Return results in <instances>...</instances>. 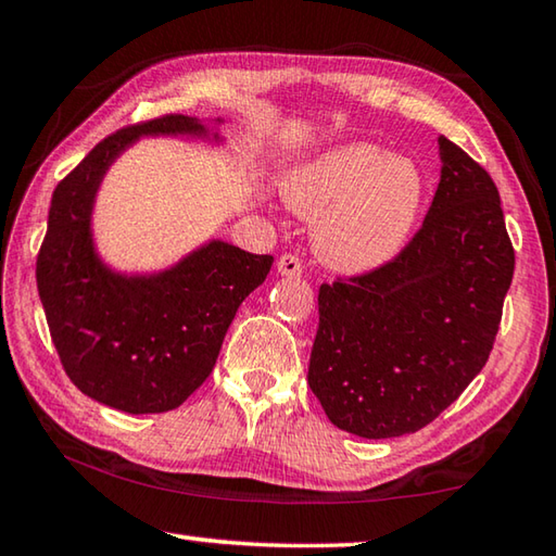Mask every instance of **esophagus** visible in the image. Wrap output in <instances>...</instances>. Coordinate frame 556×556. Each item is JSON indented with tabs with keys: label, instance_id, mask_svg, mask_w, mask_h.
Instances as JSON below:
<instances>
[{
	"label": "esophagus",
	"instance_id": "esophagus-1",
	"mask_svg": "<svg viewBox=\"0 0 556 556\" xmlns=\"http://www.w3.org/2000/svg\"><path fill=\"white\" fill-rule=\"evenodd\" d=\"M301 269H304V265L296 255H281L277 262V271L281 277H299Z\"/></svg>",
	"mask_w": 556,
	"mask_h": 556
}]
</instances>
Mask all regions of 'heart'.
<instances>
[{
    "instance_id": "1",
    "label": "heart",
    "mask_w": 556,
    "mask_h": 556,
    "mask_svg": "<svg viewBox=\"0 0 556 556\" xmlns=\"http://www.w3.org/2000/svg\"><path fill=\"white\" fill-rule=\"evenodd\" d=\"M291 208L316 223L326 265L363 275L400 255L425 203L417 162L372 142H345L308 159L287 178Z\"/></svg>"
}]
</instances>
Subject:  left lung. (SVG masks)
Listing matches in <instances>:
<instances>
[{
	"instance_id": "obj_1",
	"label": "left lung",
	"mask_w": 556,
	"mask_h": 556,
	"mask_svg": "<svg viewBox=\"0 0 556 556\" xmlns=\"http://www.w3.org/2000/svg\"><path fill=\"white\" fill-rule=\"evenodd\" d=\"M441 178L419 232L388 265L318 289L308 388L338 429L414 434L493 351L515 252L493 178L439 137Z\"/></svg>"
}]
</instances>
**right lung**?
<instances>
[{
    "label": "right lung",
    "mask_w": 556,
    "mask_h": 556,
    "mask_svg": "<svg viewBox=\"0 0 556 556\" xmlns=\"http://www.w3.org/2000/svg\"><path fill=\"white\" fill-rule=\"evenodd\" d=\"M139 137L223 142L188 115H164L102 139L55 186L36 285L75 388L112 409L159 414L184 404L208 378L235 314L267 279L275 257L211 240L154 275L105 265L92 240V208L108 168Z\"/></svg>",
    "instance_id": "1"
}]
</instances>
